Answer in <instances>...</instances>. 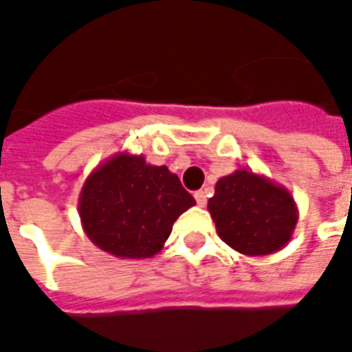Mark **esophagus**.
<instances>
[{
  "instance_id": "34e87169",
  "label": "esophagus",
  "mask_w": 352,
  "mask_h": 352,
  "mask_svg": "<svg viewBox=\"0 0 352 352\" xmlns=\"http://www.w3.org/2000/svg\"><path fill=\"white\" fill-rule=\"evenodd\" d=\"M194 198H196V204L199 207H206L207 206V192L206 190H198L194 194Z\"/></svg>"
}]
</instances>
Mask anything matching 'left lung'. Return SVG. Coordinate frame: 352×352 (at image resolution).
Instances as JSON below:
<instances>
[{
	"mask_svg": "<svg viewBox=\"0 0 352 352\" xmlns=\"http://www.w3.org/2000/svg\"><path fill=\"white\" fill-rule=\"evenodd\" d=\"M207 209L222 241L247 256L287 247L300 217L288 188L247 168L217 181Z\"/></svg>",
	"mask_w": 352,
	"mask_h": 352,
	"instance_id": "obj_1",
	"label": "left lung"
}]
</instances>
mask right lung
I'll use <instances>...</instances> for the list:
<instances>
[{
    "mask_svg": "<svg viewBox=\"0 0 352 352\" xmlns=\"http://www.w3.org/2000/svg\"><path fill=\"white\" fill-rule=\"evenodd\" d=\"M192 206L196 199L175 173L122 151L90 171L79 196V217L101 251L141 260L162 251L173 222Z\"/></svg>",
    "mask_w": 352,
    "mask_h": 352,
    "instance_id": "1",
    "label": "right lung"
}]
</instances>
